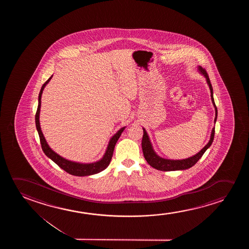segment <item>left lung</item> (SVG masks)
<instances>
[{
	"label": "left lung",
	"instance_id": "8db88e82",
	"mask_svg": "<svg viewBox=\"0 0 249 249\" xmlns=\"http://www.w3.org/2000/svg\"><path fill=\"white\" fill-rule=\"evenodd\" d=\"M199 71L201 75H204L205 78L207 80V83L209 86L210 92H211V99L213 105L215 108V118L214 123H216L217 116H218V109L215 106L214 99H213V87H212L211 82L208 77V73L205 71V69L201 68V66L198 67ZM143 130V139H142V150H143V157L147 160V162L150 164L151 167L156 168L157 170L160 171H177L185 170L190 167L194 166L195 164L197 162L199 159L202 157V155L205 153V151L208 150L209 147L211 146L212 143L214 139L215 127L212 130L211 136L210 140L206 145H205L201 150H200L197 154L191 157L183 159V160H170V159H165L162 157H160L157 155L155 150H153L152 144L150 143V138L147 134L146 131L144 128Z\"/></svg>",
	"mask_w": 249,
	"mask_h": 249
}]
</instances>
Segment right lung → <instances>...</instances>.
Instances as JSON below:
<instances>
[{
  "label": "right lung",
  "instance_id": "add662e5",
  "mask_svg": "<svg viewBox=\"0 0 249 249\" xmlns=\"http://www.w3.org/2000/svg\"><path fill=\"white\" fill-rule=\"evenodd\" d=\"M52 77H53V75L51 77H49L48 81L45 82L44 84L41 87V91H40L39 97H38L37 110L36 113V126L38 134L40 137V142H41V148H42L43 152L48 158H50L52 160H53L55 163L58 165V167H61L63 170H65L68 174L74 175V176H89V175L100 173L101 171L105 170L106 167L109 166V162H110L111 158H112L113 151H114V149L116 146V142H117V140H119L120 136L123 133V130L125 129V126L122 127L110 139L108 147L106 149V153L104 155V157H103L101 160H98L96 162H92V163H80V162H75V161H71V160H66L64 157H60L59 155L52 150L48 143H47V141L45 140L44 135L41 132L40 120H39L40 109H41V94L43 92V89L49 82V81L51 80Z\"/></svg>",
  "mask_w": 249,
  "mask_h": 249
}]
</instances>
